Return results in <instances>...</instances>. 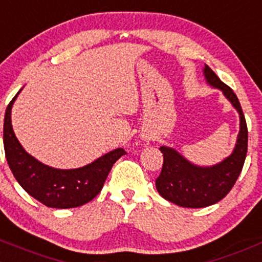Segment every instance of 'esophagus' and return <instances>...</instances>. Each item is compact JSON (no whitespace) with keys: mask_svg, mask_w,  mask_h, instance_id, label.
I'll use <instances>...</instances> for the list:
<instances>
[{"mask_svg":"<svg viewBox=\"0 0 262 262\" xmlns=\"http://www.w3.org/2000/svg\"><path fill=\"white\" fill-rule=\"evenodd\" d=\"M151 138H152V134H150V133H143L142 134V139H143V141H146V142H150Z\"/></svg>","mask_w":262,"mask_h":262,"instance_id":"obj_1","label":"esophagus"}]
</instances>
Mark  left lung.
Segmentation results:
<instances>
[{
	"label": "left lung",
	"mask_w": 262,
	"mask_h": 262,
	"mask_svg": "<svg viewBox=\"0 0 262 262\" xmlns=\"http://www.w3.org/2000/svg\"><path fill=\"white\" fill-rule=\"evenodd\" d=\"M209 86L221 90L239 114V133L234 150L224 160L209 167L196 165L176 148L161 146L163 169L156 178V190L165 200L185 208H204L224 199L233 189L243 168L248 146V130L238 97L205 64L203 68Z\"/></svg>",
	"instance_id": "8db88e82"
}]
</instances>
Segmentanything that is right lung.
<instances>
[{"mask_svg":"<svg viewBox=\"0 0 262 262\" xmlns=\"http://www.w3.org/2000/svg\"><path fill=\"white\" fill-rule=\"evenodd\" d=\"M18 94L7 106L4 120V147L7 164L18 183L40 203L50 208H75L86 204L101 192L112 165L123 155L119 147L75 169H59L29 155L14 133L11 110Z\"/></svg>","mask_w":262,"mask_h":262,"instance_id":"obj_1","label":"right lung"}]
</instances>
